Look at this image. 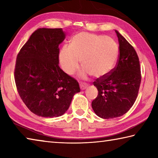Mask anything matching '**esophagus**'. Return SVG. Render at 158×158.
I'll list each match as a JSON object with an SVG mask.
<instances>
[{
  "label": "esophagus",
  "instance_id": "1",
  "mask_svg": "<svg viewBox=\"0 0 158 158\" xmlns=\"http://www.w3.org/2000/svg\"><path fill=\"white\" fill-rule=\"evenodd\" d=\"M87 87H88V85H86V84H80V88H81V90H85Z\"/></svg>",
  "mask_w": 158,
  "mask_h": 158
}]
</instances>
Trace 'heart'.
I'll list each match as a JSON object with an SVG mask.
<instances>
[{"label":"heart","mask_w":158,"mask_h":158,"mask_svg":"<svg viewBox=\"0 0 158 158\" xmlns=\"http://www.w3.org/2000/svg\"><path fill=\"white\" fill-rule=\"evenodd\" d=\"M118 56V44L113 38L81 32L72 37L69 45L61 48L58 60L61 68L68 75L75 73L81 60V78L87 79L90 75L102 78L111 73Z\"/></svg>","instance_id":"b5f03b06"}]
</instances>
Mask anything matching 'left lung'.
Segmentation results:
<instances>
[{
	"instance_id": "obj_1",
	"label": "left lung",
	"mask_w": 158,
	"mask_h": 158,
	"mask_svg": "<svg viewBox=\"0 0 158 158\" xmlns=\"http://www.w3.org/2000/svg\"><path fill=\"white\" fill-rule=\"evenodd\" d=\"M115 32L120 52L117 65L108 75L93 82L98 95L92 102V108L105 119L120 117L129 111L137 99L141 79L137 52L118 31Z\"/></svg>"
}]
</instances>
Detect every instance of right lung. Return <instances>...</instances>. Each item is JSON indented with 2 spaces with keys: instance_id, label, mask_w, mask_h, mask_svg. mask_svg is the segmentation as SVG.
<instances>
[{
  "instance_id": "right-lung-1",
  "label": "right lung",
  "mask_w": 158,
  "mask_h": 158,
  "mask_svg": "<svg viewBox=\"0 0 158 158\" xmlns=\"http://www.w3.org/2000/svg\"><path fill=\"white\" fill-rule=\"evenodd\" d=\"M65 35L62 28L37 29L17 55L15 79L18 93L37 116H62L80 92L77 80L58 65L59 44Z\"/></svg>"
}]
</instances>
